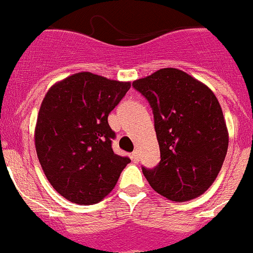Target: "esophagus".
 Wrapping results in <instances>:
<instances>
[{
	"label": "esophagus",
	"mask_w": 253,
	"mask_h": 253,
	"mask_svg": "<svg viewBox=\"0 0 253 253\" xmlns=\"http://www.w3.org/2000/svg\"><path fill=\"white\" fill-rule=\"evenodd\" d=\"M131 159H133L134 163H138L139 161V151L138 150L133 151V154H131Z\"/></svg>",
	"instance_id": "esophagus-1"
}]
</instances>
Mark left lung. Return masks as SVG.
Here are the masks:
<instances>
[{"mask_svg":"<svg viewBox=\"0 0 253 253\" xmlns=\"http://www.w3.org/2000/svg\"><path fill=\"white\" fill-rule=\"evenodd\" d=\"M133 86L153 108L160 163L143 168L150 186L171 201L203 195L217 177L228 131L217 98L203 82L176 68L136 79Z\"/></svg>","mask_w":253,"mask_h":253,"instance_id":"obj_1","label":"left lung"}]
</instances>
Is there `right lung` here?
I'll list each match as a JSON object with an SVG mask.
<instances>
[{"instance_id":"right-lung-1","label":"right lung","mask_w":253,"mask_h":253,"mask_svg":"<svg viewBox=\"0 0 253 253\" xmlns=\"http://www.w3.org/2000/svg\"><path fill=\"white\" fill-rule=\"evenodd\" d=\"M90 72L72 74L48 89L38 112L35 144L53 189L78 205L102 201L129 158L114 154L108 115L130 89Z\"/></svg>"}]
</instances>
